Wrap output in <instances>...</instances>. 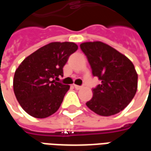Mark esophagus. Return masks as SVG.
Instances as JSON below:
<instances>
[{"label":"esophagus","mask_w":151,"mask_h":151,"mask_svg":"<svg viewBox=\"0 0 151 151\" xmlns=\"http://www.w3.org/2000/svg\"><path fill=\"white\" fill-rule=\"evenodd\" d=\"M73 86H74V88L76 89V90H80V89L82 88V86H78V85H73Z\"/></svg>","instance_id":"esophagus-1"}]
</instances>
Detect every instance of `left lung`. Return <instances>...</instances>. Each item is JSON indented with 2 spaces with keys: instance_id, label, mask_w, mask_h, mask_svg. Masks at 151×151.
Listing matches in <instances>:
<instances>
[{
  "instance_id": "1",
  "label": "left lung",
  "mask_w": 151,
  "mask_h": 151,
  "mask_svg": "<svg viewBox=\"0 0 151 151\" xmlns=\"http://www.w3.org/2000/svg\"><path fill=\"white\" fill-rule=\"evenodd\" d=\"M80 47L87 57L93 76L101 84L92 90L86 102L91 111L103 116L119 113L128 106L137 90V73L127 56L100 41L85 42Z\"/></svg>"
}]
</instances>
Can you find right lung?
Segmentation results:
<instances>
[{
    "label": "right lung",
    "instance_id": "right-lung-1",
    "mask_svg": "<svg viewBox=\"0 0 151 151\" xmlns=\"http://www.w3.org/2000/svg\"><path fill=\"white\" fill-rule=\"evenodd\" d=\"M78 48L72 42H52L23 60L15 71L13 86L16 99L27 113L46 118L59 109L70 86L54 78L63 75V67Z\"/></svg>",
    "mask_w": 151,
    "mask_h": 151
}]
</instances>
